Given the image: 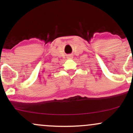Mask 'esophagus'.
<instances>
[{
    "instance_id": "34e87169",
    "label": "esophagus",
    "mask_w": 133,
    "mask_h": 133,
    "mask_svg": "<svg viewBox=\"0 0 133 133\" xmlns=\"http://www.w3.org/2000/svg\"><path fill=\"white\" fill-rule=\"evenodd\" d=\"M68 59H72V56H71V55H69V56H68Z\"/></svg>"
}]
</instances>
